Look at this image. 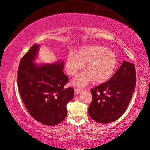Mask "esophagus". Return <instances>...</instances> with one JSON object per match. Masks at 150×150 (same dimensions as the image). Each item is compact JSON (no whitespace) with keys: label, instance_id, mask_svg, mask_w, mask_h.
Listing matches in <instances>:
<instances>
[{"label":"esophagus","instance_id":"1","mask_svg":"<svg viewBox=\"0 0 150 150\" xmlns=\"http://www.w3.org/2000/svg\"><path fill=\"white\" fill-rule=\"evenodd\" d=\"M74 91H75V93H76V94H79L81 91H82V89H81V88H75V89H74Z\"/></svg>","mask_w":150,"mask_h":150}]
</instances>
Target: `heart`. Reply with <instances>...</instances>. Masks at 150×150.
Wrapping results in <instances>:
<instances>
[{
    "label": "heart",
    "instance_id": "b5f03b06",
    "mask_svg": "<svg viewBox=\"0 0 150 150\" xmlns=\"http://www.w3.org/2000/svg\"><path fill=\"white\" fill-rule=\"evenodd\" d=\"M118 57L115 52L102 45H88L78 51L77 54H69L65 59L66 72L74 76L86 65L87 71L75 78L73 84L83 87L93 81L103 83L115 73L118 65Z\"/></svg>",
    "mask_w": 150,
    "mask_h": 150
}]
</instances>
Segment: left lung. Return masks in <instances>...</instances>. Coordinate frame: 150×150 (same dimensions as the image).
Here are the masks:
<instances>
[{
    "label": "left lung",
    "mask_w": 150,
    "mask_h": 150,
    "mask_svg": "<svg viewBox=\"0 0 150 150\" xmlns=\"http://www.w3.org/2000/svg\"><path fill=\"white\" fill-rule=\"evenodd\" d=\"M136 81L134 64L124 61L107 82L91 90L93 100L88 107L89 116L102 124L118 120L130 102Z\"/></svg>",
    "instance_id": "obj_1"
}]
</instances>
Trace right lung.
<instances>
[{
    "instance_id": "add662e5",
    "label": "right lung",
    "mask_w": 150,
    "mask_h": 150,
    "mask_svg": "<svg viewBox=\"0 0 150 150\" xmlns=\"http://www.w3.org/2000/svg\"><path fill=\"white\" fill-rule=\"evenodd\" d=\"M39 45H33L20 60L17 83L20 96L30 115L47 126H55L67 116V104L74 96L63 71V63L38 65L33 62Z\"/></svg>"
}]
</instances>
